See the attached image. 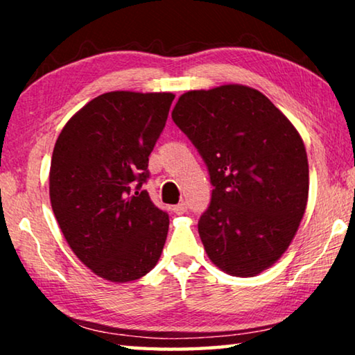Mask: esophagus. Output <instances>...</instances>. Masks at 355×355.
Here are the masks:
<instances>
[{
	"label": "esophagus",
	"mask_w": 355,
	"mask_h": 355,
	"mask_svg": "<svg viewBox=\"0 0 355 355\" xmlns=\"http://www.w3.org/2000/svg\"><path fill=\"white\" fill-rule=\"evenodd\" d=\"M172 209H173V213H177V214H183V213L188 211V202H180L178 205H175V207H173Z\"/></svg>",
	"instance_id": "obj_1"
}]
</instances>
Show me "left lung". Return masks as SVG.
Masks as SVG:
<instances>
[{
  "instance_id": "obj_1",
  "label": "left lung",
  "mask_w": 355,
  "mask_h": 355,
  "mask_svg": "<svg viewBox=\"0 0 355 355\" xmlns=\"http://www.w3.org/2000/svg\"><path fill=\"white\" fill-rule=\"evenodd\" d=\"M214 186L199 235L216 266L254 277L296 235L309 197V161L297 130L255 89L189 91L172 111Z\"/></svg>"
}]
</instances>
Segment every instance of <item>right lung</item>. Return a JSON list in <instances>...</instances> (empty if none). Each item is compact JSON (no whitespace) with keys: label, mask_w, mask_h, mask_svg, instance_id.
<instances>
[{"label":"right lung","mask_w":355,"mask_h":355,"mask_svg":"<svg viewBox=\"0 0 355 355\" xmlns=\"http://www.w3.org/2000/svg\"><path fill=\"white\" fill-rule=\"evenodd\" d=\"M173 98L167 92L98 95L65 123L53 150V213L75 255L106 280L141 279L163 252L169 214L142 184Z\"/></svg>","instance_id":"obj_1"}]
</instances>
